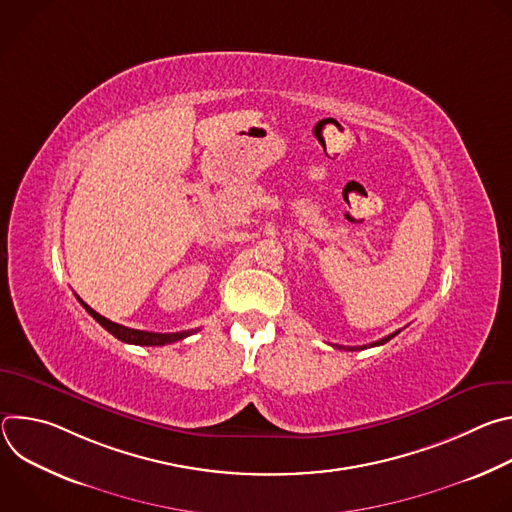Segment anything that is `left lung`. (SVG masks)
I'll return each mask as SVG.
<instances>
[{
  "label": "left lung",
  "mask_w": 512,
  "mask_h": 512,
  "mask_svg": "<svg viewBox=\"0 0 512 512\" xmlns=\"http://www.w3.org/2000/svg\"><path fill=\"white\" fill-rule=\"evenodd\" d=\"M399 334V330L397 332H393V334H389V336H385V338H381V340H377V342H373V344H367V346H346V350H362V348H369V346H379V344H385V342H389L393 336H397ZM336 348H344V346H338L336 344Z\"/></svg>",
  "instance_id": "8db88e82"
}]
</instances>
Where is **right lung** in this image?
Wrapping results in <instances>:
<instances>
[{
	"label": "right lung",
	"instance_id": "right-lung-1",
	"mask_svg": "<svg viewBox=\"0 0 512 512\" xmlns=\"http://www.w3.org/2000/svg\"><path fill=\"white\" fill-rule=\"evenodd\" d=\"M77 300L81 302V306L109 332L113 334L117 340L121 342H127V344H137V346H164V344H172V342H178L186 336L192 334V330L188 332H172V334H158V332H145V330H133V328H127V326H121V324H115L111 320H107L105 316L97 314L91 306H87L79 296Z\"/></svg>",
	"mask_w": 512,
	"mask_h": 512
}]
</instances>
